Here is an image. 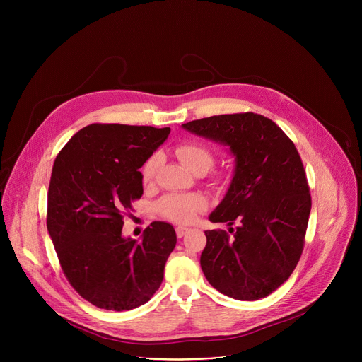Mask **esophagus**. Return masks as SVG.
Masks as SVG:
<instances>
[{"instance_id": "1", "label": "esophagus", "mask_w": 362, "mask_h": 362, "mask_svg": "<svg viewBox=\"0 0 362 362\" xmlns=\"http://www.w3.org/2000/svg\"><path fill=\"white\" fill-rule=\"evenodd\" d=\"M187 230H189V229L185 228V226H177V228H176V235H177V238H183Z\"/></svg>"}]
</instances>
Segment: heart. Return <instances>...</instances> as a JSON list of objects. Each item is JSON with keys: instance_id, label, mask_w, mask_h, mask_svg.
Wrapping results in <instances>:
<instances>
[{"instance_id": "obj_1", "label": "heart", "mask_w": 362, "mask_h": 362, "mask_svg": "<svg viewBox=\"0 0 362 362\" xmlns=\"http://www.w3.org/2000/svg\"><path fill=\"white\" fill-rule=\"evenodd\" d=\"M176 156L193 173L203 175L215 163V153L208 146L196 141H187L176 147ZM160 165L159 154H153L141 166L140 175L144 186L154 180V175ZM214 182L223 180V175L216 172L212 176ZM159 214L175 223H192L200 214L208 209V200L197 193H173L165 196L158 204Z\"/></svg>"}]
</instances>
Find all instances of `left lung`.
Listing matches in <instances>:
<instances>
[{
  "label": "left lung",
  "mask_w": 362,
  "mask_h": 362,
  "mask_svg": "<svg viewBox=\"0 0 362 362\" xmlns=\"http://www.w3.org/2000/svg\"><path fill=\"white\" fill-rule=\"evenodd\" d=\"M194 134L225 143L235 176L206 230L200 267L209 284L230 298L256 300L278 289L296 268L311 214V193L293 141L271 119L252 112L185 123Z\"/></svg>",
  "instance_id": "1"
}]
</instances>
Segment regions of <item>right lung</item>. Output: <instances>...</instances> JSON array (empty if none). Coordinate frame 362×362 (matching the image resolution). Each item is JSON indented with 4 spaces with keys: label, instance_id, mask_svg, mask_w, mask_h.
<instances>
[{
    "label": "right lung",
    "instance_id": "add662e5",
    "mask_svg": "<svg viewBox=\"0 0 362 362\" xmlns=\"http://www.w3.org/2000/svg\"><path fill=\"white\" fill-rule=\"evenodd\" d=\"M169 133V127L94 123L77 132L54 160L47 229L64 276L97 308L129 311L163 281L177 240L173 226L151 222L140 242L124 239L122 228L143 194L139 169Z\"/></svg>",
    "mask_w": 362,
    "mask_h": 362
}]
</instances>
